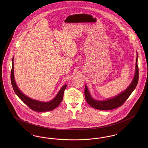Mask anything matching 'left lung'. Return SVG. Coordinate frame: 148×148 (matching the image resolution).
I'll use <instances>...</instances> for the list:
<instances>
[{
	"instance_id": "8db88e82",
	"label": "left lung",
	"mask_w": 148,
	"mask_h": 148,
	"mask_svg": "<svg viewBox=\"0 0 148 148\" xmlns=\"http://www.w3.org/2000/svg\"><path fill=\"white\" fill-rule=\"evenodd\" d=\"M138 59V55L137 53L135 64V71L134 78L130 84L129 85V86L125 90H124L123 92H121L118 95H116L113 98L107 99L104 100H98L94 99L92 97L87 86L85 85L84 90L85 98L87 103L92 108L98 110H112L122 106L123 103L126 101L127 99L130 95V94L132 93V92L134 91V89H135L136 85L138 84L139 80Z\"/></svg>"
}]
</instances>
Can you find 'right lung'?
I'll use <instances>...</instances> for the list:
<instances>
[{"label":"right lung","instance_id":"add662e5","mask_svg":"<svg viewBox=\"0 0 148 148\" xmlns=\"http://www.w3.org/2000/svg\"><path fill=\"white\" fill-rule=\"evenodd\" d=\"M10 79L13 88L16 95L21 99L24 103H25L31 109L35 112H48L56 109L61 103L63 98L64 92L67 86V84L64 85L58 92L56 96L49 101H41L29 98L19 90L16 84L14 78V56L12 59V67L11 71Z\"/></svg>","mask_w":148,"mask_h":148}]
</instances>
